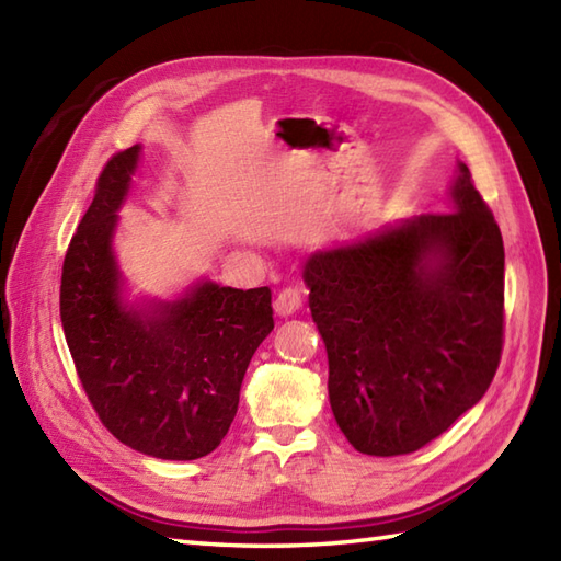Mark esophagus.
Listing matches in <instances>:
<instances>
[{
    "mask_svg": "<svg viewBox=\"0 0 561 561\" xmlns=\"http://www.w3.org/2000/svg\"><path fill=\"white\" fill-rule=\"evenodd\" d=\"M301 304H304L301 289L287 287V289H282L277 294V299H274V313H277L279 318H289V316H294L296 311H299Z\"/></svg>",
    "mask_w": 561,
    "mask_h": 561,
    "instance_id": "esophagus-1",
    "label": "esophagus"
}]
</instances>
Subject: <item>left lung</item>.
Wrapping results in <instances>:
<instances>
[{
	"label": "left lung",
	"instance_id": "8db88e82",
	"mask_svg": "<svg viewBox=\"0 0 561 561\" xmlns=\"http://www.w3.org/2000/svg\"><path fill=\"white\" fill-rule=\"evenodd\" d=\"M448 205L304 262L330 408L366 456H404L444 434L502 359L504 241L462 161Z\"/></svg>",
	"mask_w": 561,
	"mask_h": 561
}]
</instances>
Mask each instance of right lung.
<instances>
[{
	"label": "right lung",
	"mask_w": 561,
	"mask_h": 561,
	"mask_svg": "<svg viewBox=\"0 0 561 561\" xmlns=\"http://www.w3.org/2000/svg\"><path fill=\"white\" fill-rule=\"evenodd\" d=\"M141 157L105 163L71 238L59 316L83 390L105 428L161 460H197L221 444L245 368L272 328V291L199 279L173 301L127 299L113 238Z\"/></svg>",
	"instance_id": "add662e5"
}]
</instances>
